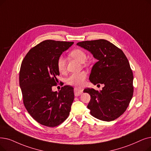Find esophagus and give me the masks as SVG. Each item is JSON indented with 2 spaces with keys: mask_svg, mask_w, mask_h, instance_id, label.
<instances>
[{
  "mask_svg": "<svg viewBox=\"0 0 151 151\" xmlns=\"http://www.w3.org/2000/svg\"><path fill=\"white\" fill-rule=\"evenodd\" d=\"M83 93V89H79V88H75L74 89V93L75 96H80Z\"/></svg>",
  "mask_w": 151,
  "mask_h": 151,
  "instance_id": "34e87169",
  "label": "esophagus"
}]
</instances>
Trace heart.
Returning <instances> with one entry per match:
<instances>
[{"label":"heart","instance_id":"heart-1","mask_svg":"<svg viewBox=\"0 0 151 151\" xmlns=\"http://www.w3.org/2000/svg\"><path fill=\"white\" fill-rule=\"evenodd\" d=\"M70 56L75 58L77 60L80 62L81 63H84L86 60L87 56L85 52L80 49H76L72 50L70 54ZM57 68L58 71L60 72H63L66 67V61L63 57H60L58 58L57 63ZM86 78V74L85 72L82 71L80 73H76L70 75L67 79L66 81L67 84L72 86H81L84 83V81Z\"/></svg>","mask_w":151,"mask_h":151}]
</instances>
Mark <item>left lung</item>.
<instances>
[{
  "mask_svg": "<svg viewBox=\"0 0 151 151\" xmlns=\"http://www.w3.org/2000/svg\"><path fill=\"white\" fill-rule=\"evenodd\" d=\"M76 44L97 60L92 68L90 81L94 85L104 84L99 92L90 88L83 91L91 96L88 105L91 115L102 121L115 120L125 112L133 94V75L126 55L105 39Z\"/></svg>",
  "mask_w": 151,
  "mask_h": 151,
  "instance_id": "1",
  "label": "left lung"
}]
</instances>
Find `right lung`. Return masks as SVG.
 Segmentation results:
<instances>
[{
    "instance_id": "add662e5",
    "label": "right lung",
    "mask_w": 151,
    "mask_h": 151,
    "mask_svg": "<svg viewBox=\"0 0 151 151\" xmlns=\"http://www.w3.org/2000/svg\"><path fill=\"white\" fill-rule=\"evenodd\" d=\"M73 42L45 40L29 50L22 63L19 75L23 103L28 113L42 125L54 127L69 116L74 100L73 88L62 87L52 91L57 84L58 58Z\"/></svg>"
}]
</instances>
